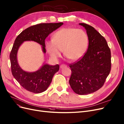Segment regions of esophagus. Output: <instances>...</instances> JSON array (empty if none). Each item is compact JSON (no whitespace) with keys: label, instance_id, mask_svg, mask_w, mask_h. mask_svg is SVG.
Returning a JSON list of instances; mask_svg holds the SVG:
<instances>
[{"label":"esophagus","instance_id":"34e87169","mask_svg":"<svg viewBox=\"0 0 124 124\" xmlns=\"http://www.w3.org/2000/svg\"><path fill=\"white\" fill-rule=\"evenodd\" d=\"M67 67V66L65 65V64H62L60 65V68H64V67Z\"/></svg>","mask_w":124,"mask_h":124}]
</instances>
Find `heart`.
<instances>
[{
    "label": "heart",
    "instance_id": "heart-1",
    "mask_svg": "<svg viewBox=\"0 0 124 124\" xmlns=\"http://www.w3.org/2000/svg\"><path fill=\"white\" fill-rule=\"evenodd\" d=\"M89 43L87 35L84 31L73 27L63 28L55 33L51 40L45 42L47 53L53 59L64 56L70 60L75 61L83 56Z\"/></svg>",
    "mask_w": 124,
    "mask_h": 124
}]
</instances>
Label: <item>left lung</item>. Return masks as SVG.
Masks as SVG:
<instances>
[{
    "instance_id": "obj_1",
    "label": "left lung",
    "mask_w": 124,
    "mask_h": 124,
    "mask_svg": "<svg viewBox=\"0 0 124 124\" xmlns=\"http://www.w3.org/2000/svg\"><path fill=\"white\" fill-rule=\"evenodd\" d=\"M79 24L86 30L88 48L81 59L70 64L69 83L75 93L84 95L103 86L111 70V52L106 39L93 27L84 23Z\"/></svg>"
}]
</instances>
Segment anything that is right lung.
Listing matches in <instances>:
<instances>
[{
    "label": "right lung",
    "instance_id": "1",
    "mask_svg": "<svg viewBox=\"0 0 124 124\" xmlns=\"http://www.w3.org/2000/svg\"><path fill=\"white\" fill-rule=\"evenodd\" d=\"M63 24V23L60 22L34 25L23 31L16 38L10 54L11 71L17 81L27 91L38 93L46 90L54 75L59 70V65H49L46 64L35 72L25 71L18 63L17 54L18 48L24 41H34L42 46V50L45 53L46 38Z\"/></svg>",
    "mask_w": 124,
    "mask_h": 124
}]
</instances>
